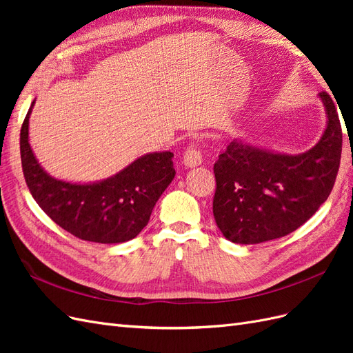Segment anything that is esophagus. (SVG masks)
<instances>
[{"instance_id":"34e87169","label":"esophagus","mask_w":353,"mask_h":353,"mask_svg":"<svg viewBox=\"0 0 353 353\" xmlns=\"http://www.w3.org/2000/svg\"><path fill=\"white\" fill-rule=\"evenodd\" d=\"M183 163L187 166V168H196L201 163V153L199 148L196 145H190L185 153H184V160Z\"/></svg>"}]
</instances>
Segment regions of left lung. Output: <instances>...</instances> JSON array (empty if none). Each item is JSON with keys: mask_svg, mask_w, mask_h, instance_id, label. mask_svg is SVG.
Masks as SVG:
<instances>
[{"mask_svg": "<svg viewBox=\"0 0 353 353\" xmlns=\"http://www.w3.org/2000/svg\"><path fill=\"white\" fill-rule=\"evenodd\" d=\"M327 128L311 150L288 156L232 140L213 166V216L223 237L258 244L293 232L311 218L334 187L341 126L333 99L319 92Z\"/></svg>", "mask_w": 353, "mask_h": 353, "instance_id": "obj_1", "label": "left lung"}]
</instances>
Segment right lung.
Returning a JSON list of instances; mask_svg holds the SVG:
<instances>
[{"label":"right lung","mask_w":353,"mask_h":353,"mask_svg":"<svg viewBox=\"0 0 353 353\" xmlns=\"http://www.w3.org/2000/svg\"><path fill=\"white\" fill-rule=\"evenodd\" d=\"M20 130V157L32 197L54 221L85 241L113 244L135 239L148 223L153 208L172 183L174 153H148L108 179L72 184L50 176L29 144V116Z\"/></svg>","instance_id":"1"}]
</instances>
